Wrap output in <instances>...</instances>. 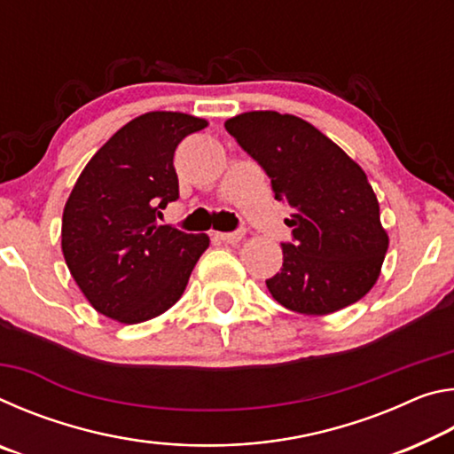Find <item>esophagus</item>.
<instances>
[{
	"instance_id": "34e87169",
	"label": "esophagus",
	"mask_w": 454,
	"mask_h": 454,
	"mask_svg": "<svg viewBox=\"0 0 454 454\" xmlns=\"http://www.w3.org/2000/svg\"><path fill=\"white\" fill-rule=\"evenodd\" d=\"M216 236L226 244H238L244 238V230H236V232H218Z\"/></svg>"
}]
</instances>
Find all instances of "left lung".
<instances>
[{
  "instance_id": "8db88e82",
  "label": "left lung",
  "mask_w": 454,
  "mask_h": 454,
  "mask_svg": "<svg viewBox=\"0 0 454 454\" xmlns=\"http://www.w3.org/2000/svg\"><path fill=\"white\" fill-rule=\"evenodd\" d=\"M236 142L264 168L274 198L290 206L292 242L266 280L284 309L325 317L360 301L379 280L388 234L379 200L355 160L302 118L246 112L226 120Z\"/></svg>"
}]
</instances>
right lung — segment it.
<instances>
[{"label":"right lung","instance_id":"add662e5","mask_svg":"<svg viewBox=\"0 0 454 454\" xmlns=\"http://www.w3.org/2000/svg\"><path fill=\"white\" fill-rule=\"evenodd\" d=\"M208 121L182 112H148L120 128L67 198L61 252L75 284L104 317L137 325L180 301L208 234L160 226L178 200L174 152Z\"/></svg>","mask_w":454,"mask_h":454}]
</instances>
